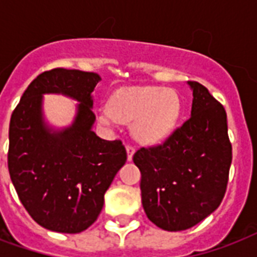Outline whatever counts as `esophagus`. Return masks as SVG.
<instances>
[{
  "mask_svg": "<svg viewBox=\"0 0 257 257\" xmlns=\"http://www.w3.org/2000/svg\"><path fill=\"white\" fill-rule=\"evenodd\" d=\"M135 152H136V148H135L133 145H128V147H126V155H128L129 161L132 160V157H133V155H135Z\"/></svg>",
  "mask_w": 257,
  "mask_h": 257,
  "instance_id": "34e87169",
  "label": "esophagus"
}]
</instances>
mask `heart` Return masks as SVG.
<instances>
[{
    "label": "heart",
    "mask_w": 257,
    "mask_h": 257,
    "mask_svg": "<svg viewBox=\"0 0 257 257\" xmlns=\"http://www.w3.org/2000/svg\"><path fill=\"white\" fill-rule=\"evenodd\" d=\"M180 117L177 94L161 86H132L117 90L109 100V108L97 113L104 125L133 122L137 139L156 143L169 136Z\"/></svg>",
    "instance_id": "1"
}]
</instances>
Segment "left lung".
Listing matches in <instances>:
<instances>
[{
    "mask_svg": "<svg viewBox=\"0 0 257 257\" xmlns=\"http://www.w3.org/2000/svg\"><path fill=\"white\" fill-rule=\"evenodd\" d=\"M188 85L193 92L191 117L164 144L133 155L145 213L171 232L193 227L217 209L232 163L225 109L204 85Z\"/></svg>",
    "mask_w": 257,
    "mask_h": 257,
    "instance_id": "obj_1",
    "label": "left lung"
}]
</instances>
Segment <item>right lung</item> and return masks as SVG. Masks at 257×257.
I'll list each match as a JSON object with an SVG mask.
<instances>
[{"label": "right lung", "mask_w": 257, "mask_h": 257, "mask_svg": "<svg viewBox=\"0 0 257 257\" xmlns=\"http://www.w3.org/2000/svg\"><path fill=\"white\" fill-rule=\"evenodd\" d=\"M101 77L76 69L38 74L22 94L9 125L8 168L22 205L41 227L62 233L85 231L100 215L104 195L126 161L120 140L92 131V92ZM64 94L80 102L70 127L45 124L42 96Z\"/></svg>", "instance_id": "add662e5"}]
</instances>
